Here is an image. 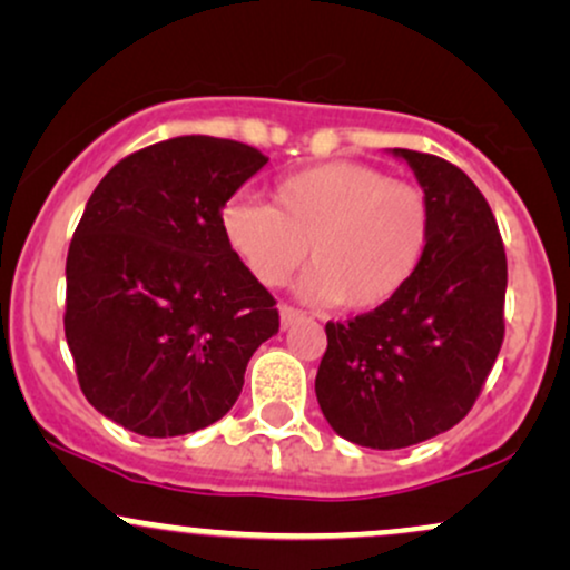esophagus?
<instances>
[{"instance_id": "34e87169", "label": "esophagus", "mask_w": 570, "mask_h": 570, "mask_svg": "<svg viewBox=\"0 0 570 570\" xmlns=\"http://www.w3.org/2000/svg\"><path fill=\"white\" fill-rule=\"evenodd\" d=\"M278 313H281V330H289L292 324L303 322L305 318V313L297 311V307H292V305H281Z\"/></svg>"}]
</instances>
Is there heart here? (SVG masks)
I'll return each instance as SVG.
<instances>
[{
	"label": "heart",
	"mask_w": 570,
	"mask_h": 570,
	"mask_svg": "<svg viewBox=\"0 0 570 570\" xmlns=\"http://www.w3.org/2000/svg\"><path fill=\"white\" fill-rule=\"evenodd\" d=\"M222 235L259 284L281 286L305 259L299 294L316 305L375 311L417 276L434 214L421 187L381 168L330 160L284 176L273 206L235 195L222 206Z\"/></svg>",
	"instance_id": "b5f03b06"
}]
</instances>
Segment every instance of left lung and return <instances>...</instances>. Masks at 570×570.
Returning a JSON list of instances; mask_svg holds the SVG:
<instances>
[{"label": "left lung", "instance_id": "1", "mask_svg": "<svg viewBox=\"0 0 570 570\" xmlns=\"http://www.w3.org/2000/svg\"><path fill=\"white\" fill-rule=\"evenodd\" d=\"M434 214L426 259L389 305L326 324L318 407L343 440L399 450L453 429L503 343L507 254L485 195L436 155L391 149Z\"/></svg>", "mask_w": 570, "mask_h": 570}]
</instances>
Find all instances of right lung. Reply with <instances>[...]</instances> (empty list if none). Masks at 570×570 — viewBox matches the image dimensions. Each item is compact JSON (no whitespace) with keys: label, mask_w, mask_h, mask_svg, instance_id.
Here are the masks:
<instances>
[{"label":"right lung","mask_w":570,"mask_h":570,"mask_svg":"<svg viewBox=\"0 0 570 570\" xmlns=\"http://www.w3.org/2000/svg\"><path fill=\"white\" fill-rule=\"evenodd\" d=\"M267 163L176 136L98 181L67 257V343L85 399L141 436L212 426L278 332L276 299L230 252L222 206Z\"/></svg>","instance_id":"add662e5"}]
</instances>
